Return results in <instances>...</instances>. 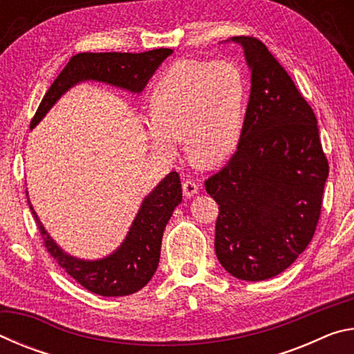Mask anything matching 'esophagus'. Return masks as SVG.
Listing matches in <instances>:
<instances>
[{
  "label": "esophagus",
  "mask_w": 354,
  "mask_h": 354,
  "mask_svg": "<svg viewBox=\"0 0 354 354\" xmlns=\"http://www.w3.org/2000/svg\"><path fill=\"white\" fill-rule=\"evenodd\" d=\"M183 190H184V195L190 198V196H194L196 192H198V184L195 181H192V179H185L183 183Z\"/></svg>",
  "instance_id": "esophagus-1"
}]
</instances>
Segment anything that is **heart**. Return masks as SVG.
I'll list each match as a JSON object with an SVG mask.
<instances>
[{"mask_svg":"<svg viewBox=\"0 0 354 354\" xmlns=\"http://www.w3.org/2000/svg\"><path fill=\"white\" fill-rule=\"evenodd\" d=\"M247 84L231 62L178 61L149 95V148L173 159L184 140L189 158L215 165L234 151L242 134Z\"/></svg>","mask_w":354,"mask_h":354,"instance_id":"1","label":"heart"}]
</instances>
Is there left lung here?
Instances as JSON below:
<instances>
[{
  "instance_id": "obj_1",
  "label": "left lung",
  "mask_w": 354,
  "mask_h": 354,
  "mask_svg": "<svg viewBox=\"0 0 354 354\" xmlns=\"http://www.w3.org/2000/svg\"><path fill=\"white\" fill-rule=\"evenodd\" d=\"M243 46L251 91L241 140L205 181L218 205L215 254L227 273L263 281L284 272L313 241L329 165L313 107L261 40Z\"/></svg>"
}]
</instances>
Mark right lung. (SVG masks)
Instances as JSON below:
<instances>
[{
  "label": "right lung",
  "mask_w": 354,
  "mask_h": 354,
  "mask_svg": "<svg viewBox=\"0 0 354 354\" xmlns=\"http://www.w3.org/2000/svg\"><path fill=\"white\" fill-rule=\"evenodd\" d=\"M173 53L170 48L145 53H80L73 56L48 88L31 120L34 128L62 95L82 81H100L140 93L156 68ZM28 194V192H26ZM183 200L181 179L171 171L145 196L123 243L112 254L97 261L77 259L53 241L31 207L48 253L87 290L103 297L131 295L148 284L158 270L165 225Z\"/></svg>",
  "instance_id": "add662e5"
}]
</instances>
